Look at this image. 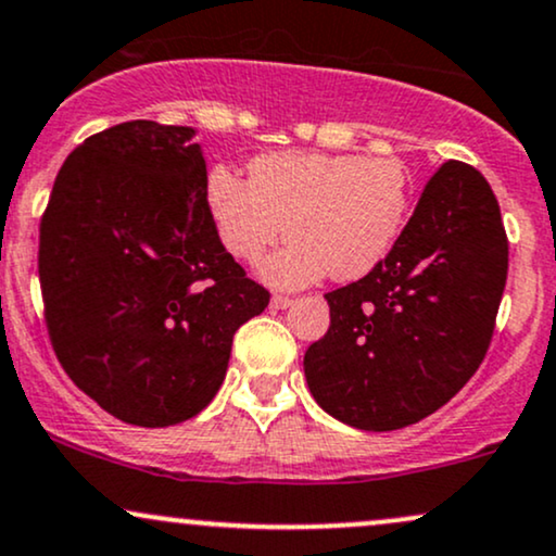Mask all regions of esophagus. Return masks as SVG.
<instances>
[{
	"label": "esophagus",
	"mask_w": 556,
	"mask_h": 556,
	"mask_svg": "<svg viewBox=\"0 0 556 556\" xmlns=\"http://www.w3.org/2000/svg\"><path fill=\"white\" fill-rule=\"evenodd\" d=\"M292 305V298L287 295H274L271 298V307H277V311H285V307Z\"/></svg>",
	"instance_id": "esophagus-1"
}]
</instances>
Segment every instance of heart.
<instances>
[{
  "label": "heart",
  "instance_id": "heart-1",
  "mask_svg": "<svg viewBox=\"0 0 556 556\" xmlns=\"http://www.w3.org/2000/svg\"><path fill=\"white\" fill-rule=\"evenodd\" d=\"M204 204L219 243L256 264L290 232V245L264 264L277 287H303L333 274L357 279L391 253L412 210V173L396 155L277 152L249 165V180L214 165Z\"/></svg>",
  "mask_w": 556,
  "mask_h": 556
}]
</instances>
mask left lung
Returning a JSON list of instances; mask_svg holds the SVG:
<instances>
[{
    "instance_id": "obj_1",
    "label": "left lung",
    "mask_w": 556,
    "mask_h": 556,
    "mask_svg": "<svg viewBox=\"0 0 556 556\" xmlns=\"http://www.w3.org/2000/svg\"><path fill=\"white\" fill-rule=\"evenodd\" d=\"M505 279L507 236L492 186L447 160L391 253L326 292L331 326L303 359L313 399L367 432L430 417L479 370Z\"/></svg>"
}]
</instances>
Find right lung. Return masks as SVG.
<instances>
[{"mask_svg": "<svg viewBox=\"0 0 556 556\" xmlns=\"http://www.w3.org/2000/svg\"><path fill=\"white\" fill-rule=\"evenodd\" d=\"M191 126L124 122L64 160L41 217L38 277L53 352L79 391L137 427L214 399L232 337L269 305L219 243Z\"/></svg>", "mask_w": 556, "mask_h": 556, "instance_id": "1", "label": "right lung"}]
</instances>
